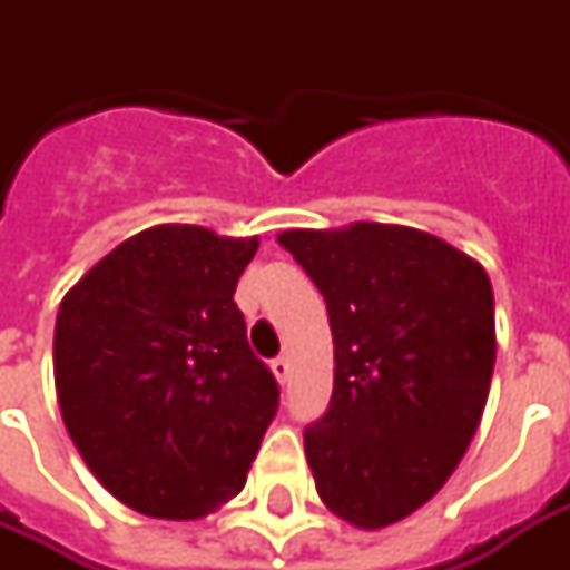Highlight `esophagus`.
<instances>
[{"mask_svg":"<svg viewBox=\"0 0 570 570\" xmlns=\"http://www.w3.org/2000/svg\"><path fill=\"white\" fill-rule=\"evenodd\" d=\"M272 375L284 384V381L289 379V361H286V357H275V361H272Z\"/></svg>","mask_w":570,"mask_h":570,"instance_id":"obj_1","label":"esophagus"}]
</instances>
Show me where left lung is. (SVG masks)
<instances>
[{"label":"left lung","mask_w":570,"mask_h":570,"mask_svg":"<svg viewBox=\"0 0 570 570\" xmlns=\"http://www.w3.org/2000/svg\"><path fill=\"white\" fill-rule=\"evenodd\" d=\"M277 245L328 304L334 396L304 432L322 503L357 530L425 505L459 468L497 357L485 266L434 233L355 222Z\"/></svg>","instance_id":"8db88e82"}]
</instances>
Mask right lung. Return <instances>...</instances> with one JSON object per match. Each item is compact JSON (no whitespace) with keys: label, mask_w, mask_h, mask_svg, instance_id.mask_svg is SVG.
I'll list each match as a JSON object with an SVG mask.
<instances>
[{"label":"right lung","mask_w":570,"mask_h":570,"mask_svg":"<svg viewBox=\"0 0 570 570\" xmlns=\"http://www.w3.org/2000/svg\"><path fill=\"white\" fill-rule=\"evenodd\" d=\"M257 248V236L156 224L61 298V420L97 482L136 512L195 521L245 488L277 411L233 302Z\"/></svg>","instance_id":"add662e5"}]
</instances>
